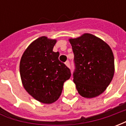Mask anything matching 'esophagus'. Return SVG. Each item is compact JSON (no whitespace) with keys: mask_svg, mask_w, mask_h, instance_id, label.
<instances>
[{"mask_svg":"<svg viewBox=\"0 0 126 126\" xmlns=\"http://www.w3.org/2000/svg\"><path fill=\"white\" fill-rule=\"evenodd\" d=\"M65 65L67 67H70V63H69V61H67L65 62Z\"/></svg>","mask_w":126,"mask_h":126,"instance_id":"esophagus-1","label":"esophagus"}]
</instances>
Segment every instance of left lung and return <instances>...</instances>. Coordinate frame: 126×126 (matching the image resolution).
Here are the masks:
<instances>
[{
	"instance_id": "obj_1",
	"label": "left lung",
	"mask_w": 126,
	"mask_h": 126,
	"mask_svg": "<svg viewBox=\"0 0 126 126\" xmlns=\"http://www.w3.org/2000/svg\"><path fill=\"white\" fill-rule=\"evenodd\" d=\"M74 54V82L78 92L88 98L96 97L107 89L113 79L115 64L111 47L91 33L69 38Z\"/></svg>"
}]
</instances>
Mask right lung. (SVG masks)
Masks as SVG:
<instances>
[{
	"instance_id": "1",
	"label": "right lung",
	"mask_w": 126,
	"mask_h": 126,
	"mask_svg": "<svg viewBox=\"0 0 126 126\" xmlns=\"http://www.w3.org/2000/svg\"><path fill=\"white\" fill-rule=\"evenodd\" d=\"M55 39L41 36L29 45L21 58V82L29 94L39 102L51 104L60 97L64 82L69 79V69L54 52Z\"/></svg>"
}]
</instances>
